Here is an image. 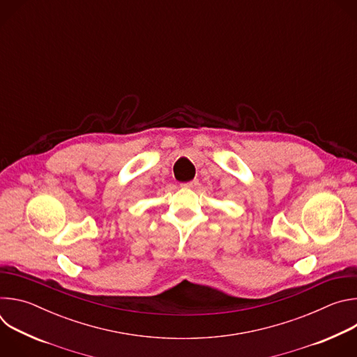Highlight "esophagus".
<instances>
[{"label":"esophagus","instance_id":"obj_1","mask_svg":"<svg viewBox=\"0 0 357 357\" xmlns=\"http://www.w3.org/2000/svg\"><path fill=\"white\" fill-rule=\"evenodd\" d=\"M197 185H199V181H197V179H193V181L181 183V188H183V189H193V188H196Z\"/></svg>","mask_w":357,"mask_h":357}]
</instances>
